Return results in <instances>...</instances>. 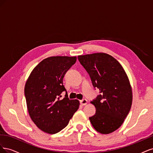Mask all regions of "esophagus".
Masks as SVG:
<instances>
[{
	"label": "esophagus",
	"instance_id": "1",
	"mask_svg": "<svg viewBox=\"0 0 153 153\" xmlns=\"http://www.w3.org/2000/svg\"><path fill=\"white\" fill-rule=\"evenodd\" d=\"M80 104L82 106H84V105H86L87 104V100H85V99H84L80 101Z\"/></svg>",
	"mask_w": 153,
	"mask_h": 153
}]
</instances>
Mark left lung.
I'll return each mask as SVG.
<instances>
[{"mask_svg":"<svg viewBox=\"0 0 153 153\" xmlns=\"http://www.w3.org/2000/svg\"><path fill=\"white\" fill-rule=\"evenodd\" d=\"M92 85L100 94L91 101L96 109L89 117L92 126L101 134H109L124 123L130 110L132 88L126 71L116 59L105 53L78 55Z\"/></svg>","mask_w":153,"mask_h":153,"instance_id":"8db88e82","label":"left lung"}]
</instances>
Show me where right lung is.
Instances as JSON below:
<instances>
[{"label":"right lung","instance_id":"1","mask_svg":"<svg viewBox=\"0 0 153 153\" xmlns=\"http://www.w3.org/2000/svg\"><path fill=\"white\" fill-rule=\"evenodd\" d=\"M76 61V57L53 56L46 58L32 70L26 81L25 96L32 121L41 131L59 132L68 124L79 108L78 100H69L63 78Z\"/></svg>","mask_w":153,"mask_h":153}]
</instances>
